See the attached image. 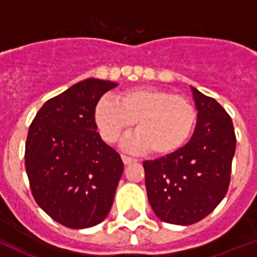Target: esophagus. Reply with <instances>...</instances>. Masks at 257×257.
<instances>
[{"label": "esophagus", "mask_w": 257, "mask_h": 257, "mask_svg": "<svg viewBox=\"0 0 257 257\" xmlns=\"http://www.w3.org/2000/svg\"><path fill=\"white\" fill-rule=\"evenodd\" d=\"M121 160H123V163L125 164V165H129V164L132 163H136V159H133V157H129L126 156V155H121Z\"/></svg>", "instance_id": "esophagus-1"}]
</instances>
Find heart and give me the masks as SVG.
<instances>
[{
  "instance_id": "1",
  "label": "heart",
  "mask_w": 257,
  "mask_h": 257,
  "mask_svg": "<svg viewBox=\"0 0 257 257\" xmlns=\"http://www.w3.org/2000/svg\"><path fill=\"white\" fill-rule=\"evenodd\" d=\"M101 137L115 143L136 125L137 134L125 142L136 151L151 150L165 156L188 142L197 121V111L188 98L161 88L136 87L114 97H103L94 110Z\"/></svg>"
}]
</instances>
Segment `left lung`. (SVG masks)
Here are the masks:
<instances>
[{
  "label": "left lung",
  "mask_w": 257,
  "mask_h": 257,
  "mask_svg": "<svg viewBox=\"0 0 257 257\" xmlns=\"http://www.w3.org/2000/svg\"><path fill=\"white\" fill-rule=\"evenodd\" d=\"M197 123L177 152L145 161L150 205L160 220L191 225L202 220L226 195L235 134L232 117L211 97L191 87Z\"/></svg>",
  "instance_id": "left-lung-1"
}]
</instances>
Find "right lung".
I'll return each mask as SVG.
<instances>
[{"mask_svg": "<svg viewBox=\"0 0 257 257\" xmlns=\"http://www.w3.org/2000/svg\"><path fill=\"white\" fill-rule=\"evenodd\" d=\"M116 83L89 78L48 100L32 121L25 169L39 207L62 225L83 229L107 216L124 164L97 133L94 110Z\"/></svg>", "mask_w": 257, "mask_h": 257, "instance_id": "obj_1", "label": "right lung"}]
</instances>
